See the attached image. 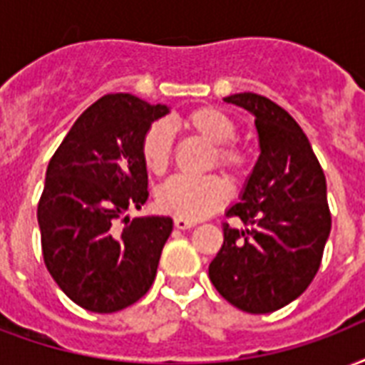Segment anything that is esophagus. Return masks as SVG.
I'll return each instance as SVG.
<instances>
[{
	"instance_id": "1",
	"label": "esophagus",
	"mask_w": 365,
	"mask_h": 365,
	"mask_svg": "<svg viewBox=\"0 0 365 365\" xmlns=\"http://www.w3.org/2000/svg\"><path fill=\"white\" fill-rule=\"evenodd\" d=\"M197 222H193V220H187V218H174V226L178 227V230H189V227H193Z\"/></svg>"
}]
</instances>
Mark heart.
Here are the masks:
<instances>
[{"label": "heart", "mask_w": 365, "mask_h": 365, "mask_svg": "<svg viewBox=\"0 0 365 365\" xmlns=\"http://www.w3.org/2000/svg\"><path fill=\"white\" fill-rule=\"evenodd\" d=\"M183 126L212 143V164L230 172L233 178H241L247 168V157L241 149L232 145L237 135V128L226 113L214 107H201L191 110L183 118ZM172 128L166 122H155L147 128L141 138V157L153 174H163L172 158ZM227 183L220 176L187 178L174 176L163 183L157 193L158 207L176 218L199 220L214 212L227 201Z\"/></svg>", "instance_id": "heart-1"}]
</instances>
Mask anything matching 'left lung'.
<instances>
[{
    "mask_svg": "<svg viewBox=\"0 0 365 365\" xmlns=\"http://www.w3.org/2000/svg\"><path fill=\"white\" fill-rule=\"evenodd\" d=\"M224 101L255 116L260 155L227 208L245 230L224 224V243L208 277L224 299L249 314L279 310L318 274L331 232L327 185L312 145L285 108L258 93Z\"/></svg>",
    "mask_w": 365,
    "mask_h": 365,
    "instance_id": "8db88e82",
    "label": "left lung"
}]
</instances>
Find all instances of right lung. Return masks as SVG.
I'll return each instance as SVG.
<instances>
[{
    "label": "right lung",
    "mask_w": 365,
    "mask_h": 365,
    "mask_svg": "<svg viewBox=\"0 0 365 365\" xmlns=\"http://www.w3.org/2000/svg\"><path fill=\"white\" fill-rule=\"evenodd\" d=\"M168 110L130 93L103 96L49 160L38 202L43 262L63 293L90 312L128 308L155 282L172 218L132 220L128 210L149 197L141 138Z\"/></svg>",
    "instance_id": "right-lung-1"
}]
</instances>
